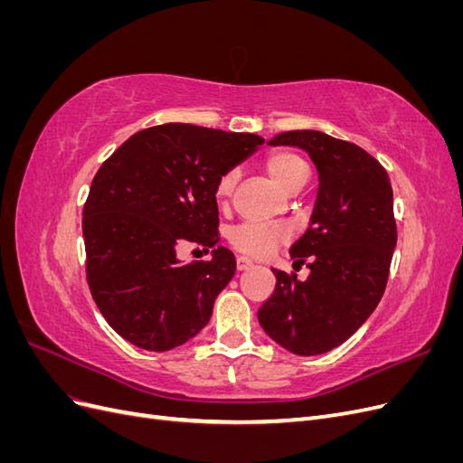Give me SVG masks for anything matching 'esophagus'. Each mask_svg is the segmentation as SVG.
I'll list each match as a JSON object with an SVG mask.
<instances>
[{"instance_id":"esophagus-1","label":"esophagus","mask_w":463,"mask_h":463,"mask_svg":"<svg viewBox=\"0 0 463 463\" xmlns=\"http://www.w3.org/2000/svg\"><path fill=\"white\" fill-rule=\"evenodd\" d=\"M235 262H237V270H247L249 266L253 264V262H250V259H247V257H241V255L235 259Z\"/></svg>"}]
</instances>
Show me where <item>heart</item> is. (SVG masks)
<instances>
[{"label":"heart","mask_w":463,"mask_h":463,"mask_svg":"<svg viewBox=\"0 0 463 463\" xmlns=\"http://www.w3.org/2000/svg\"><path fill=\"white\" fill-rule=\"evenodd\" d=\"M266 174L270 175L274 184L286 191L291 193L296 189H301L307 179H309V164L305 162L303 156L298 152L291 150H276L269 154L264 160ZM237 172L228 170L223 172L214 187L216 201L220 204H226L232 197V193L237 184ZM289 232L284 226H276V223H257V222H245L235 226L230 232V241L232 245L240 250L243 255L249 257H266L270 255L272 250L288 241Z\"/></svg>","instance_id":"1"}]
</instances>
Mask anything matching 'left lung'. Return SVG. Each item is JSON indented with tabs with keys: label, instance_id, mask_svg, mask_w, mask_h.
Listing matches in <instances>:
<instances>
[{
	"label": "left lung",
	"instance_id": "8db88e82",
	"mask_svg": "<svg viewBox=\"0 0 463 463\" xmlns=\"http://www.w3.org/2000/svg\"><path fill=\"white\" fill-rule=\"evenodd\" d=\"M272 146H299L318 172L311 223L289 253L309 278L272 270L276 289L259 309L270 338L296 355L344 344L381 301L398 232L384 167L361 146L320 131H286Z\"/></svg>",
	"mask_w": 463,
	"mask_h": 463
}]
</instances>
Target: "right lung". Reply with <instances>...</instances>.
<instances>
[{
	"label": "right lung",
	"mask_w": 463,
	"mask_h": 463,
	"mask_svg": "<svg viewBox=\"0 0 463 463\" xmlns=\"http://www.w3.org/2000/svg\"><path fill=\"white\" fill-rule=\"evenodd\" d=\"M264 138L191 123L129 137L92 179L82 210L87 279L98 309L121 338L167 352L197 335L235 274L226 247L184 264L177 247L218 243V177Z\"/></svg>",
	"instance_id": "right-lung-1"
}]
</instances>
